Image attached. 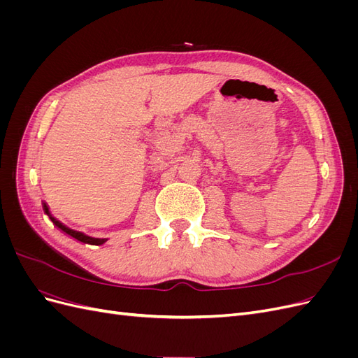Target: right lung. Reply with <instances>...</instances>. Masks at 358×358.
I'll return each mask as SVG.
<instances>
[{
  "label": "right lung",
  "mask_w": 358,
  "mask_h": 358,
  "mask_svg": "<svg viewBox=\"0 0 358 358\" xmlns=\"http://www.w3.org/2000/svg\"><path fill=\"white\" fill-rule=\"evenodd\" d=\"M43 210H45V213L49 216V220L53 222V225H55L58 230H61L64 234L70 236L71 239H74V241H78V242H80V243L96 245V246H100V245H103V243L107 242V239H95V237H90V236H86V234H83V233H80V231H74V230L69 229V227H66L62 222H59L57 218H53V216H52L50 212H49V208L46 206V203H43Z\"/></svg>",
  "instance_id": "right-lung-1"
}]
</instances>
